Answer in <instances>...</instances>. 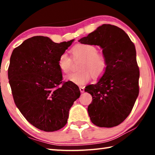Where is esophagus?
I'll list each match as a JSON object with an SVG mask.
<instances>
[{
  "instance_id": "34e87169",
  "label": "esophagus",
  "mask_w": 155,
  "mask_h": 155,
  "mask_svg": "<svg viewBox=\"0 0 155 155\" xmlns=\"http://www.w3.org/2000/svg\"><path fill=\"white\" fill-rule=\"evenodd\" d=\"M79 89H80V91H81V93H83L84 91H85V90H84V87H80Z\"/></svg>"
}]
</instances>
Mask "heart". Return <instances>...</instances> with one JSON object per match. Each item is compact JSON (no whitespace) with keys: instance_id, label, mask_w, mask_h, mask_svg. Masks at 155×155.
Returning a JSON list of instances; mask_svg holds the SVG:
<instances>
[{"instance_id":"1","label":"heart","mask_w":155,"mask_h":155,"mask_svg":"<svg viewBox=\"0 0 155 155\" xmlns=\"http://www.w3.org/2000/svg\"><path fill=\"white\" fill-rule=\"evenodd\" d=\"M72 58L81 59L78 68L80 70L65 77V79L76 84L83 85L94 78L101 77L107 68L106 57L97 52V48L91 44H78L71 50ZM58 67L62 72L67 74L72 66V59L66 53H62L58 59Z\"/></svg>"}]
</instances>
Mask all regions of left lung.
<instances>
[{"label": "left lung", "mask_w": 155, "mask_h": 155, "mask_svg": "<svg viewBox=\"0 0 155 155\" xmlns=\"http://www.w3.org/2000/svg\"><path fill=\"white\" fill-rule=\"evenodd\" d=\"M78 41L99 46L107 61L102 77L85 89L92 96L87 108L91 121L99 127L119 125L130 114L139 94L140 70L134 44L124 31L111 25L100 26Z\"/></svg>", "instance_id": "left-lung-1"}]
</instances>
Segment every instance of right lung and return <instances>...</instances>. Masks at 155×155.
I'll list each match as a JSON object with an SVG mask.
<instances>
[{
  "instance_id": "obj_1",
  "label": "right lung",
  "mask_w": 155,
  "mask_h": 155,
  "mask_svg": "<svg viewBox=\"0 0 155 155\" xmlns=\"http://www.w3.org/2000/svg\"><path fill=\"white\" fill-rule=\"evenodd\" d=\"M74 40L55 43L34 36L12 52L8 78L14 103L26 120L38 129L52 132L66 124L69 111L79 98L78 86L63 83L58 59Z\"/></svg>"
}]
</instances>
